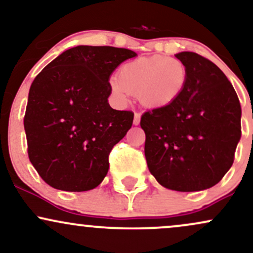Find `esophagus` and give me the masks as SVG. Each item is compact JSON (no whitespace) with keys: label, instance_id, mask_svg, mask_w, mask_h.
I'll return each instance as SVG.
<instances>
[{"label":"esophagus","instance_id":"34e87169","mask_svg":"<svg viewBox=\"0 0 253 253\" xmlns=\"http://www.w3.org/2000/svg\"><path fill=\"white\" fill-rule=\"evenodd\" d=\"M133 124H134L135 126H138V125L140 124V114H139V113H135L134 114V120H133Z\"/></svg>","mask_w":253,"mask_h":253}]
</instances>
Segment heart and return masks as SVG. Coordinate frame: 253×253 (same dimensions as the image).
Listing matches in <instances>:
<instances>
[{"label":"heart","mask_w":253,"mask_h":253,"mask_svg":"<svg viewBox=\"0 0 253 253\" xmlns=\"http://www.w3.org/2000/svg\"><path fill=\"white\" fill-rule=\"evenodd\" d=\"M187 80V69L178 59L152 56L124 64L119 77L110 78L109 84L119 102L127 103L134 94L144 107L162 108L181 97Z\"/></svg>","instance_id":"1"}]
</instances>
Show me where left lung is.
<instances>
[{"label": "left lung", "instance_id": "left-lung-1", "mask_svg": "<svg viewBox=\"0 0 253 253\" xmlns=\"http://www.w3.org/2000/svg\"><path fill=\"white\" fill-rule=\"evenodd\" d=\"M187 85L170 106L141 115L145 157L157 182L176 191H200L221 181L242 136V107L233 85L207 58L181 52Z\"/></svg>", "mask_w": 253, "mask_h": 253}]
</instances>
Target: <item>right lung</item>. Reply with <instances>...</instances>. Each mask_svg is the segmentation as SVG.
I'll list each match as a JSON object with an SVG mask.
<instances>
[{"instance_id": "obj_1", "label": "right lung", "mask_w": 253, "mask_h": 253, "mask_svg": "<svg viewBox=\"0 0 253 253\" xmlns=\"http://www.w3.org/2000/svg\"><path fill=\"white\" fill-rule=\"evenodd\" d=\"M135 56L127 48L81 45L34 78L24 119L28 157L52 188L86 191L103 181L110 151L134 118L109 106V77Z\"/></svg>"}]
</instances>
